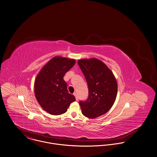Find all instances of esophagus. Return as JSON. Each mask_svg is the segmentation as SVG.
I'll return each instance as SVG.
<instances>
[{"label":"esophagus","mask_w":157,"mask_h":157,"mask_svg":"<svg viewBox=\"0 0 157 157\" xmlns=\"http://www.w3.org/2000/svg\"><path fill=\"white\" fill-rule=\"evenodd\" d=\"M74 96H75V98H76V101H78V94H77V93H75L74 94Z\"/></svg>","instance_id":"1"}]
</instances>
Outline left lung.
Listing matches in <instances>:
<instances>
[{
    "label": "left lung",
    "mask_w": 157,
    "mask_h": 157,
    "mask_svg": "<svg viewBox=\"0 0 157 157\" xmlns=\"http://www.w3.org/2000/svg\"><path fill=\"white\" fill-rule=\"evenodd\" d=\"M88 88L87 100L80 101L82 113L93 119L107 113L114 104L117 92L116 79L108 67L96 58L78 61Z\"/></svg>",
    "instance_id": "8db88e82"
}]
</instances>
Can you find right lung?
<instances>
[{
  "mask_svg": "<svg viewBox=\"0 0 157 157\" xmlns=\"http://www.w3.org/2000/svg\"><path fill=\"white\" fill-rule=\"evenodd\" d=\"M75 60L55 56L39 72L34 83L35 96L40 106L52 115L65 113L75 97L67 90L65 74L73 67Z\"/></svg>",
  "mask_w": 157,
  "mask_h": 157,
  "instance_id": "obj_1",
  "label": "right lung"
}]
</instances>
